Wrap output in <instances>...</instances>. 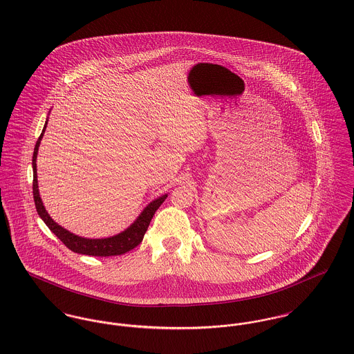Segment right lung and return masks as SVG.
Masks as SVG:
<instances>
[{
  "instance_id": "1",
  "label": "right lung",
  "mask_w": 354,
  "mask_h": 354,
  "mask_svg": "<svg viewBox=\"0 0 354 354\" xmlns=\"http://www.w3.org/2000/svg\"><path fill=\"white\" fill-rule=\"evenodd\" d=\"M47 128V122L43 128V132L40 137L36 141L35 149H33V156H32V167H33V183H32V189H33V199H35V206L37 210V214L40 218L46 222V225L50 227V230L54 233L55 236L66 245L70 250L75 252V253H81V254H87V256H100V257H108V256H117V254H124L127 252H129L131 249L136 248L144 239V234L149 226V222L153 217V214L156 213V210L160 207V205L163 203L167 198V194L155 199L153 202H151L144 212L140 214V217L122 233L113 236L109 239H98V240H90V239H82L78 237L70 232H67L66 229H63L62 226H59L55 222L53 218L48 216V213L46 212L43 202L40 199L39 195V189H37V174H36V158H37V151H39V145H40V140L44 135V131Z\"/></svg>"
}]
</instances>
